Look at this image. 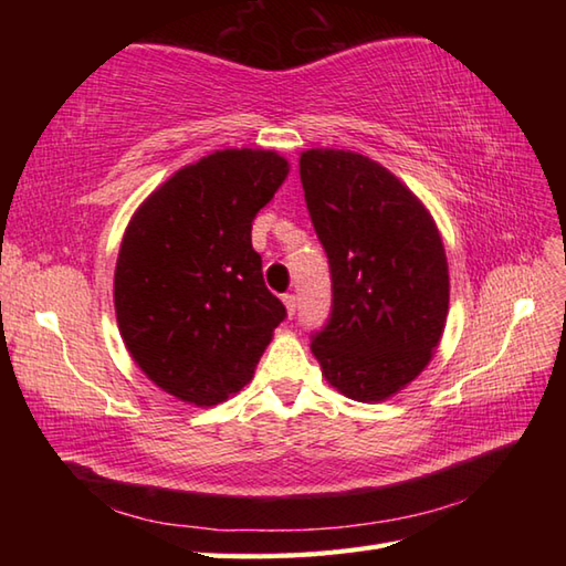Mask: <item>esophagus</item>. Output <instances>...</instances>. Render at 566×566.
Returning a JSON list of instances; mask_svg holds the SVG:
<instances>
[{"mask_svg":"<svg viewBox=\"0 0 566 566\" xmlns=\"http://www.w3.org/2000/svg\"><path fill=\"white\" fill-rule=\"evenodd\" d=\"M282 302H284V306H286V314L294 316V314H296V296H294V294H284Z\"/></svg>","mask_w":566,"mask_h":566,"instance_id":"obj_1","label":"esophagus"}]
</instances>
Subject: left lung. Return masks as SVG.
Segmentation results:
<instances>
[{"instance_id": "left-lung-1", "label": "left lung", "mask_w": 566, "mask_h": 566, "mask_svg": "<svg viewBox=\"0 0 566 566\" xmlns=\"http://www.w3.org/2000/svg\"><path fill=\"white\" fill-rule=\"evenodd\" d=\"M298 175L333 282L311 353L340 394L384 401L426 369L442 338L450 274L438 226L399 177L359 153L306 150Z\"/></svg>"}]
</instances>
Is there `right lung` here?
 Wrapping results in <instances>:
<instances>
[{
    "mask_svg": "<svg viewBox=\"0 0 566 566\" xmlns=\"http://www.w3.org/2000/svg\"><path fill=\"white\" fill-rule=\"evenodd\" d=\"M286 172L274 150H216L155 189L126 228L118 331L148 379L177 399L216 406L238 394L286 318L250 240Z\"/></svg>",
    "mask_w": 566,
    "mask_h": 566,
    "instance_id": "right-lung-1",
    "label": "right lung"
}]
</instances>
